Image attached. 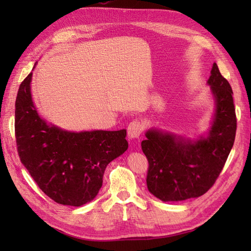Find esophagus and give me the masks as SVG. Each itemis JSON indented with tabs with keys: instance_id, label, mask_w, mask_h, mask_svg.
<instances>
[{
	"instance_id": "1",
	"label": "esophagus",
	"mask_w": 251,
	"mask_h": 251,
	"mask_svg": "<svg viewBox=\"0 0 251 251\" xmlns=\"http://www.w3.org/2000/svg\"><path fill=\"white\" fill-rule=\"evenodd\" d=\"M143 126L142 123L140 121H132L129 123L128 127H127V132H128V137L130 139H136V138H139V136L142 134Z\"/></svg>"
}]
</instances>
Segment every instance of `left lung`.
Returning <instances> with one entry per match:
<instances>
[{
  "instance_id": "8db88e82",
  "label": "left lung",
  "mask_w": 251,
  "mask_h": 251,
  "mask_svg": "<svg viewBox=\"0 0 251 251\" xmlns=\"http://www.w3.org/2000/svg\"><path fill=\"white\" fill-rule=\"evenodd\" d=\"M207 84L216 110L207 136L191 140L156 128L146 132L141 149L149 162L148 190L163 201L201 196L209 190L225 166L234 145L236 115L231 85L212 65Z\"/></svg>"
}]
</instances>
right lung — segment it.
<instances>
[{"mask_svg": "<svg viewBox=\"0 0 251 251\" xmlns=\"http://www.w3.org/2000/svg\"><path fill=\"white\" fill-rule=\"evenodd\" d=\"M32 72L20 84L15 103V136L21 163L44 193L58 204L92 201L106 165L127 149L126 129L68 131L47 124L31 97Z\"/></svg>", "mask_w": 251, "mask_h": 251, "instance_id": "right-lung-1", "label": "right lung"}]
</instances>
